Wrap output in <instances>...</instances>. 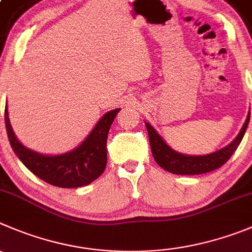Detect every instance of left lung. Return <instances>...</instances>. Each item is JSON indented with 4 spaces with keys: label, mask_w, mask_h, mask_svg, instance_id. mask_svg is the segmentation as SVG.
Segmentation results:
<instances>
[{
    "label": "left lung",
    "mask_w": 252,
    "mask_h": 252,
    "mask_svg": "<svg viewBox=\"0 0 252 252\" xmlns=\"http://www.w3.org/2000/svg\"><path fill=\"white\" fill-rule=\"evenodd\" d=\"M249 121H250V112L248 115L245 124H244L243 128L236 136V138L232 141L230 145L226 147L221 148L220 151H217L214 153H210L207 156H186L181 155V153L176 152L172 150L163 140L155 131V128L151 126L150 124L146 122V127H147L148 138H150L151 151H152L153 158L166 171L171 172L174 174H187V176H191V174H203L212 172L214 169H218L227 162L232 153L235 152L238 146L240 145L241 140H243L245 131L248 128Z\"/></svg>",
    "instance_id": "1"
}]
</instances>
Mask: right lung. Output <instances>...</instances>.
Wrapping results in <instances>:
<instances>
[{"label":"right lung","mask_w":252,"mask_h":252,"mask_svg":"<svg viewBox=\"0 0 252 252\" xmlns=\"http://www.w3.org/2000/svg\"><path fill=\"white\" fill-rule=\"evenodd\" d=\"M119 111L120 109H116L105 114L78 148L61 156H43L26 148L14 136L7 106L4 109V124L14 153L33 174L52 186L78 188L92 183L104 172L107 162V133Z\"/></svg>","instance_id":"right-lung-1"}]
</instances>
